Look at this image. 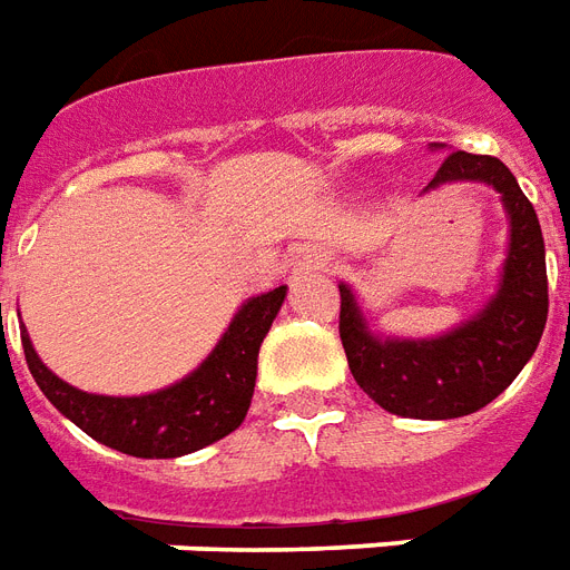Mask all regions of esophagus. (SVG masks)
Here are the masks:
<instances>
[{
	"instance_id": "esophagus-1",
	"label": "esophagus",
	"mask_w": 570,
	"mask_h": 570,
	"mask_svg": "<svg viewBox=\"0 0 570 570\" xmlns=\"http://www.w3.org/2000/svg\"><path fill=\"white\" fill-rule=\"evenodd\" d=\"M327 264V258H324V252L321 249H303L297 258H294V264H291V269H294V276H306V273H312V269H321Z\"/></svg>"
}]
</instances>
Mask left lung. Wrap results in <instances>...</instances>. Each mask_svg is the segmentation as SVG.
Masks as SVG:
<instances>
[{"label":"left lung","mask_w":570,"mask_h":570,"mask_svg":"<svg viewBox=\"0 0 570 570\" xmlns=\"http://www.w3.org/2000/svg\"><path fill=\"white\" fill-rule=\"evenodd\" d=\"M453 179L493 186L511 216L502 285L478 318L439 340H379L351 288L340 285V336L354 382L384 412L421 421L463 417L493 402L534 354L550 309L541 225L511 170L493 156L456 149L426 188Z\"/></svg>","instance_id":"8db88e82"}]
</instances>
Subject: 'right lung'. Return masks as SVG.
I'll list each match as a JSON object with an SVG mask.
<instances>
[{
    "label": "right lung",
    "instance_id": "right-lung-1",
    "mask_svg": "<svg viewBox=\"0 0 570 570\" xmlns=\"http://www.w3.org/2000/svg\"><path fill=\"white\" fill-rule=\"evenodd\" d=\"M285 285L252 297L228 333L188 379L147 396H96L66 384L38 361L29 333L20 331L26 363L47 400L96 442L144 460H174L234 432L249 412L258 348L276 318Z\"/></svg>",
    "mask_w": 570,
    "mask_h": 570
}]
</instances>
